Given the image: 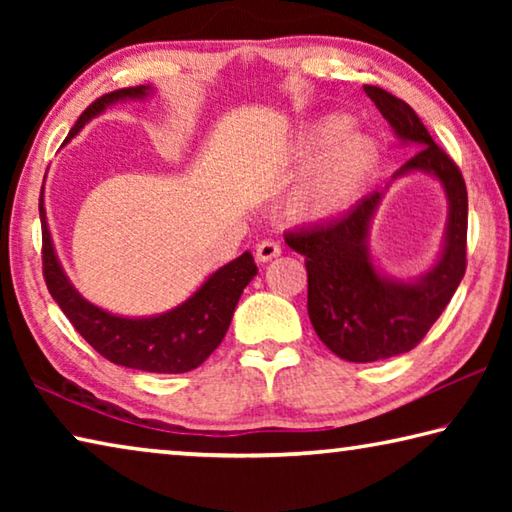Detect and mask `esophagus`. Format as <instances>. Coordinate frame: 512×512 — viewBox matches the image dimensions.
Masks as SVG:
<instances>
[{"mask_svg":"<svg viewBox=\"0 0 512 512\" xmlns=\"http://www.w3.org/2000/svg\"><path fill=\"white\" fill-rule=\"evenodd\" d=\"M280 253H282V248H280V244H277V241H273V239L259 241L257 248H255L257 262H271V259H275Z\"/></svg>","mask_w":512,"mask_h":512,"instance_id":"34e87169","label":"esophagus"}]
</instances>
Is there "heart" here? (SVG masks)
<instances>
[{
	"instance_id": "obj_1",
	"label": "heart",
	"mask_w": 512,
	"mask_h": 512,
	"mask_svg": "<svg viewBox=\"0 0 512 512\" xmlns=\"http://www.w3.org/2000/svg\"><path fill=\"white\" fill-rule=\"evenodd\" d=\"M352 119L348 115H329L320 119L314 131L302 144V153L307 158H316L327 148L329 152L311 171L307 183L298 194V205L302 212L311 216H332L348 207L361 192L372 169L379 162L377 144L366 135L348 131Z\"/></svg>"
}]
</instances>
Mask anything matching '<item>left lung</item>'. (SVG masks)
I'll use <instances>...</instances> for the list:
<instances>
[{
	"instance_id": "8db88e82",
	"label": "left lung",
	"mask_w": 512,
	"mask_h": 512,
	"mask_svg": "<svg viewBox=\"0 0 512 512\" xmlns=\"http://www.w3.org/2000/svg\"><path fill=\"white\" fill-rule=\"evenodd\" d=\"M400 140L420 146L395 176L429 171L449 198L443 255L420 282H393L370 262L368 228L381 201L372 192L336 219L284 235L305 255L307 311L318 339L336 357L352 363L381 361L418 345L461 284L467 266V189L456 162L431 140L409 103L395 94L363 85Z\"/></svg>"
}]
</instances>
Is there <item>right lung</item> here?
I'll list each match as a JSON object with an SVG mask.
<instances>
[{
    "mask_svg": "<svg viewBox=\"0 0 512 512\" xmlns=\"http://www.w3.org/2000/svg\"><path fill=\"white\" fill-rule=\"evenodd\" d=\"M146 85L121 88L92 101L76 121L67 140L81 131L85 121L97 117L106 106L119 99H137L146 94ZM40 223H42V275H45L51 298L58 302L85 341L103 359L117 366L146 370V372H189L201 366L219 348L228 332L232 314L244 293L246 284L257 275L255 259L244 253L230 264L207 277L205 284L183 305L155 318H121L90 305L69 284L58 264L47 228L45 207L40 194Z\"/></svg>",
    "mask_w": 512,
    "mask_h": 512,
    "instance_id": "1",
    "label": "right lung"
}]
</instances>
